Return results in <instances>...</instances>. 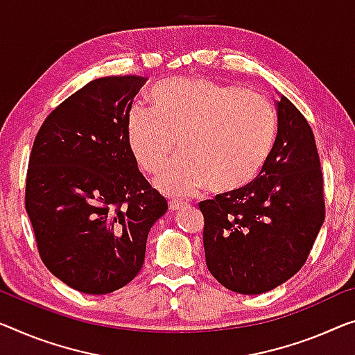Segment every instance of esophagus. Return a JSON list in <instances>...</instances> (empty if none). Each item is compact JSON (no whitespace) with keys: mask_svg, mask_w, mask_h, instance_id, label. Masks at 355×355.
I'll use <instances>...</instances> for the list:
<instances>
[{"mask_svg":"<svg viewBox=\"0 0 355 355\" xmlns=\"http://www.w3.org/2000/svg\"><path fill=\"white\" fill-rule=\"evenodd\" d=\"M184 205H187V202H183L182 199H171V200H168V209H171V210H180V209H183Z\"/></svg>","mask_w":355,"mask_h":355,"instance_id":"obj_1","label":"esophagus"}]
</instances>
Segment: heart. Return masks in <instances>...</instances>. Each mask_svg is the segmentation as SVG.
<instances>
[{"instance_id": "heart-1", "label": "heart", "mask_w": 355, "mask_h": 355, "mask_svg": "<svg viewBox=\"0 0 355 355\" xmlns=\"http://www.w3.org/2000/svg\"><path fill=\"white\" fill-rule=\"evenodd\" d=\"M155 107L134 105L127 137L139 166L155 173L175 150L157 187L187 196L237 191L260 173L277 134L272 103L252 89L207 78H168L151 91Z\"/></svg>"}]
</instances>
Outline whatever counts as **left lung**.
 <instances>
[{
    "label": "left lung",
    "instance_id": "8db88e82",
    "mask_svg": "<svg viewBox=\"0 0 355 355\" xmlns=\"http://www.w3.org/2000/svg\"><path fill=\"white\" fill-rule=\"evenodd\" d=\"M205 263L228 290L260 295L303 268L325 218L324 177L313 129L280 95L277 137L260 175L199 202Z\"/></svg>",
    "mask_w": 355,
    "mask_h": 355
}]
</instances>
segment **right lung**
<instances>
[{"label":"right lung","instance_id":"1","mask_svg":"<svg viewBox=\"0 0 355 355\" xmlns=\"http://www.w3.org/2000/svg\"><path fill=\"white\" fill-rule=\"evenodd\" d=\"M144 76L94 79L51 111L31 148L25 209L46 268L68 287L105 295L140 272L167 200L137 167L127 137Z\"/></svg>","mask_w":355,"mask_h":355}]
</instances>
